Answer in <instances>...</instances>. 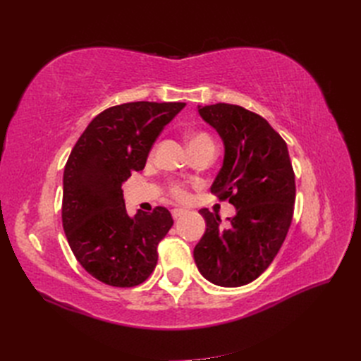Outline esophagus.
Returning a JSON list of instances; mask_svg holds the SVG:
<instances>
[{"label": "esophagus", "mask_w": 361, "mask_h": 361, "mask_svg": "<svg viewBox=\"0 0 361 361\" xmlns=\"http://www.w3.org/2000/svg\"><path fill=\"white\" fill-rule=\"evenodd\" d=\"M185 214H187V209H183V207H174V209L171 211V215H173L174 220H178L179 216H182Z\"/></svg>", "instance_id": "1"}]
</instances>
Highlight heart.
Wrapping results in <instances>:
<instances>
[{"label":"heart","instance_id":"obj_1","mask_svg":"<svg viewBox=\"0 0 361 361\" xmlns=\"http://www.w3.org/2000/svg\"><path fill=\"white\" fill-rule=\"evenodd\" d=\"M202 145H214L212 143V138L207 135L206 133H195L190 137V149L194 147H199ZM170 192L174 195L176 199H183L185 195H187V191L182 187V185H173L170 188Z\"/></svg>","mask_w":361,"mask_h":361}]
</instances>
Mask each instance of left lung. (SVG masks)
<instances>
[{"label": "left lung", "mask_w": 361, "mask_h": 361, "mask_svg": "<svg viewBox=\"0 0 361 361\" xmlns=\"http://www.w3.org/2000/svg\"><path fill=\"white\" fill-rule=\"evenodd\" d=\"M199 114L224 143L211 192L232 203L236 215L224 227L216 212L200 209L206 232L194 260L214 285L244 286L271 265L292 223L295 174L288 146L264 117L239 105H204Z\"/></svg>", "instance_id": "left-lung-1"}]
</instances>
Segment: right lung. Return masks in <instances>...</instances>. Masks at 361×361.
Returning <instances> with one entry per match:
<instances>
[{
    "instance_id": "obj_1",
    "label": "right lung",
    "mask_w": 361,
    "mask_h": 361,
    "mask_svg": "<svg viewBox=\"0 0 361 361\" xmlns=\"http://www.w3.org/2000/svg\"><path fill=\"white\" fill-rule=\"evenodd\" d=\"M185 105L141 101L106 108L71 152L63 174V228L76 260L105 285H141L157 267L171 214L157 206L129 216L122 183L145 169L161 130Z\"/></svg>"
}]
</instances>
